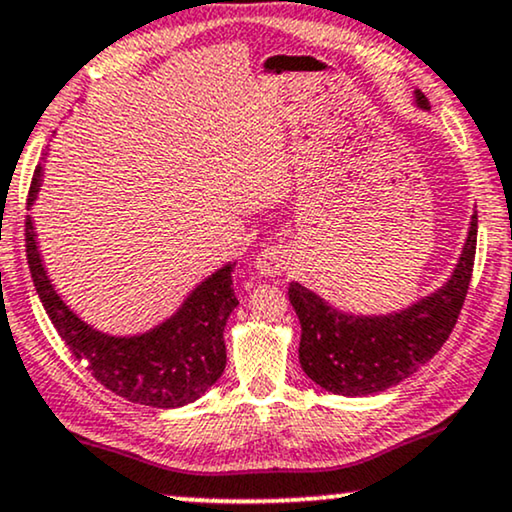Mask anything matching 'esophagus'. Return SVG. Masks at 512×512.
I'll return each instance as SVG.
<instances>
[{
    "label": "esophagus",
    "mask_w": 512,
    "mask_h": 512,
    "mask_svg": "<svg viewBox=\"0 0 512 512\" xmlns=\"http://www.w3.org/2000/svg\"><path fill=\"white\" fill-rule=\"evenodd\" d=\"M290 264V252L281 245H271V248L262 250L260 255L255 257V269L260 271L262 276H281L283 271L288 269Z\"/></svg>",
    "instance_id": "1"
}]
</instances>
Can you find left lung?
<instances>
[{
	"mask_svg": "<svg viewBox=\"0 0 512 512\" xmlns=\"http://www.w3.org/2000/svg\"><path fill=\"white\" fill-rule=\"evenodd\" d=\"M416 103H430L416 89ZM477 248V215H472L463 255L442 288L401 312L385 316L342 314L300 283L288 297L302 326V371L323 390L342 397L383 392L416 373L439 352L454 331L468 295Z\"/></svg>",
	"mask_w": 512,
	"mask_h": 512,
	"instance_id": "8db88e82",
	"label": "left lung"
}]
</instances>
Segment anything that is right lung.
Instances as JSON below:
<instances>
[{
    "label": "right lung",
    "instance_id": "obj_1",
    "mask_svg": "<svg viewBox=\"0 0 512 512\" xmlns=\"http://www.w3.org/2000/svg\"><path fill=\"white\" fill-rule=\"evenodd\" d=\"M40 181L42 167H37L32 174L28 205L37 198ZM25 252L32 283L58 335L80 364L87 361L84 368L106 390L132 404L177 409L208 392L224 373V326L238 304L231 276L236 264H226L205 278L186 297L179 312L153 331L134 338H115L87 326L56 295L37 250L30 215L25 217Z\"/></svg>",
    "mask_w": 512,
    "mask_h": 512
}]
</instances>
